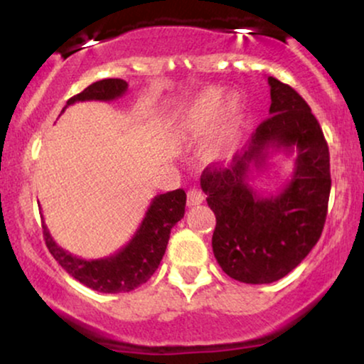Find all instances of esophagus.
Instances as JSON below:
<instances>
[{
  "label": "esophagus",
  "instance_id": "1",
  "mask_svg": "<svg viewBox=\"0 0 364 364\" xmlns=\"http://www.w3.org/2000/svg\"><path fill=\"white\" fill-rule=\"evenodd\" d=\"M203 193L198 191V188H191V191L187 192V205L188 207H193V205H200L203 202Z\"/></svg>",
  "mask_w": 364,
  "mask_h": 364
}]
</instances>
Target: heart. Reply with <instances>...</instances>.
<instances>
[{
    "label": "heart",
    "mask_w": 364,
    "mask_h": 364,
    "mask_svg": "<svg viewBox=\"0 0 364 364\" xmlns=\"http://www.w3.org/2000/svg\"><path fill=\"white\" fill-rule=\"evenodd\" d=\"M238 112H240L238 102L235 99L228 101V94L223 89H205L177 114L176 134L181 141L187 144H202L213 135L207 151L208 157H223L237 146L238 126H240ZM218 123L220 127L218 126Z\"/></svg>",
    "instance_id": "b5f03b06"
}]
</instances>
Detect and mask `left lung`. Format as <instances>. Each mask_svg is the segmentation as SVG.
I'll list each match as a JSON object with an SVG mask.
<instances>
[{
	"label": "left lung",
	"mask_w": 364,
	"mask_h": 364,
	"mask_svg": "<svg viewBox=\"0 0 364 364\" xmlns=\"http://www.w3.org/2000/svg\"><path fill=\"white\" fill-rule=\"evenodd\" d=\"M270 117L252 134L230 168L207 167L200 187L215 213L212 248L233 280L260 285L288 275L320 240L330 198V151L311 109L295 89L275 77ZM297 151L292 178L277 196H260L250 168L266 166L269 154Z\"/></svg>",
	"instance_id": "8db88e82"
}]
</instances>
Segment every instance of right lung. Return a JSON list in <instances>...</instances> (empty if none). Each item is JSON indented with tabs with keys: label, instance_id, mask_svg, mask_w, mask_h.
Listing matches in <instances>:
<instances>
[{
	"label": "right lung",
	"instance_id": "obj_1",
	"mask_svg": "<svg viewBox=\"0 0 364 364\" xmlns=\"http://www.w3.org/2000/svg\"><path fill=\"white\" fill-rule=\"evenodd\" d=\"M126 91L127 82L124 79H102L69 99L64 109L82 101H114L124 96ZM186 198L182 188L154 197L146 217L127 245L106 258L84 260L71 255L53 240L44 223L43 235L54 260L82 285L101 293L131 291L146 283L157 270L166 253L172 227L186 213Z\"/></svg>",
	"mask_w": 364,
	"mask_h": 364
}]
</instances>
